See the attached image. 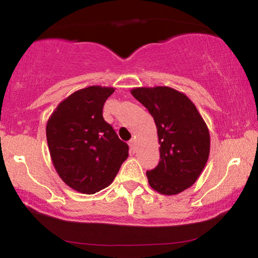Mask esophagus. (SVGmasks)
I'll return each mask as SVG.
<instances>
[{
  "mask_svg": "<svg viewBox=\"0 0 258 258\" xmlns=\"http://www.w3.org/2000/svg\"><path fill=\"white\" fill-rule=\"evenodd\" d=\"M129 147H130V150L133 151V153H135L137 150L136 149V140L135 139H132L129 141Z\"/></svg>",
  "mask_w": 258,
  "mask_h": 258,
  "instance_id": "esophagus-1",
  "label": "esophagus"
}]
</instances>
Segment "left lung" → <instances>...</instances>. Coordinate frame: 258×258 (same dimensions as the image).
I'll list each match as a JSON object with an SVG mask.
<instances>
[{
  "instance_id": "obj_1",
  "label": "left lung",
  "mask_w": 258,
  "mask_h": 258,
  "mask_svg": "<svg viewBox=\"0 0 258 258\" xmlns=\"http://www.w3.org/2000/svg\"><path fill=\"white\" fill-rule=\"evenodd\" d=\"M130 93L154 117L161 146L158 165L147 171L148 182L162 195L184 191L197 181L209 157L206 122L189 97L172 88L141 87Z\"/></svg>"
}]
</instances>
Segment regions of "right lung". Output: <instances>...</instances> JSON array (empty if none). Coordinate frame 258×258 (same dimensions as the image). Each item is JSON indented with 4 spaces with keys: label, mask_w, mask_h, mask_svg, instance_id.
Instances as JSON below:
<instances>
[{
    "label": "right lung",
    "mask_w": 258,
    "mask_h": 258,
    "mask_svg": "<svg viewBox=\"0 0 258 258\" xmlns=\"http://www.w3.org/2000/svg\"><path fill=\"white\" fill-rule=\"evenodd\" d=\"M110 87L91 86L63 100L47 122V142L55 170L76 191L95 194L114 181L129 147L104 121Z\"/></svg>",
    "instance_id": "1"
}]
</instances>
